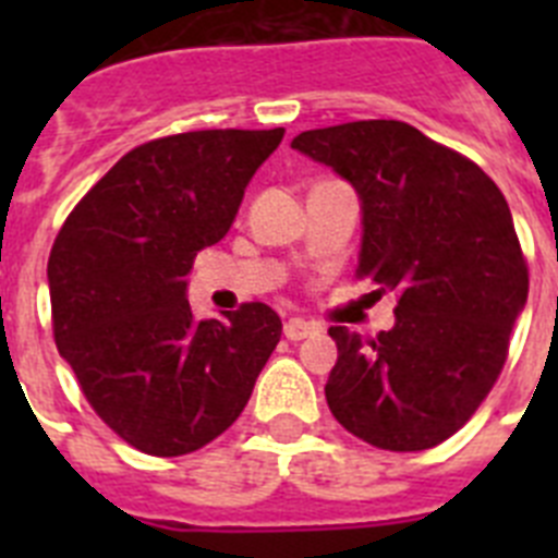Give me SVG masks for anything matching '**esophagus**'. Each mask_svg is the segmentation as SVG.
I'll return each mask as SVG.
<instances>
[{
	"label": "esophagus",
	"instance_id": "1",
	"mask_svg": "<svg viewBox=\"0 0 558 558\" xmlns=\"http://www.w3.org/2000/svg\"><path fill=\"white\" fill-rule=\"evenodd\" d=\"M315 332H318V327H315L313 322H304V318H290V322L284 324V338L288 340H302Z\"/></svg>",
	"mask_w": 558,
	"mask_h": 558
}]
</instances>
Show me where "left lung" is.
I'll return each instance as SVG.
<instances>
[{
    "label": "left lung",
    "mask_w": 558,
    "mask_h": 558,
    "mask_svg": "<svg viewBox=\"0 0 558 558\" xmlns=\"http://www.w3.org/2000/svg\"><path fill=\"white\" fill-rule=\"evenodd\" d=\"M293 147L357 190V276L399 295L397 324L377 338L329 327V411L379 450H430L489 397L529 299L509 204L475 161L408 122L315 128Z\"/></svg>",
    "instance_id": "8db88e82"
}]
</instances>
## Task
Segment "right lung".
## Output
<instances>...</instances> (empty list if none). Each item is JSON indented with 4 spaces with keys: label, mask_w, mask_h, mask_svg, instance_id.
Returning <instances> with one entry per match:
<instances>
[{
    "label": "right lung",
    "mask_w": 558,
    "mask_h": 558,
    "mask_svg": "<svg viewBox=\"0 0 558 558\" xmlns=\"http://www.w3.org/2000/svg\"><path fill=\"white\" fill-rule=\"evenodd\" d=\"M274 131H190L125 153L69 211L49 251L52 332L83 397L147 456L201 450L234 425L282 338L248 302L198 322L192 259L234 223Z\"/></svg>",
    "instance_id": "right-lung-1"
}]
</instances>
